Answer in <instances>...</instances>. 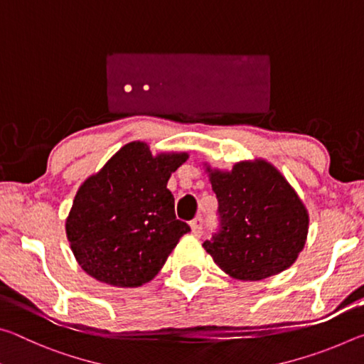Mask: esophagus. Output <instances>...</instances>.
Segmentation results:
<instances>
[{"mask_svg":"<svg viewBox=\"0 0 364 364\" xmlns=\"http://www.w3.org/2000/svg\"><path fill=\"white\" fill-rule=\"evenodd\" d=\"M189 226H191V232H193L194 236L199 237L202 234V218H194L189 223Z\"/></svg>","mask_w":364,"mask_h":364,"instance_id":"esophagus-1","label":"esophagus"}]
</instances>
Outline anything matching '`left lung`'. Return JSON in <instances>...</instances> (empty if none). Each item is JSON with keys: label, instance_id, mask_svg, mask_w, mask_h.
<instances>
[{"label": "left lung", "instance_id": "obj_1", "mask_svg": "<svg viewBox=\"0 0 364 364\" xmlns=\"http://www.w3.org/2000/svg\"><path fill=\"white\" fill-rule=\"evenodd\" d=\"M220 204L221 230L204 249L237 281H262L291 267L305 247L308 210L286 176L262 157L231 170L204 162Z\"/></svg>", "mask_w": 364, "mask_h": 364}]
</instances>
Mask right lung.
Listing matches in <instances>:
<instances>
[{"label":"right lung","mask_w":364,"mask_h":364,"mask_svg":"<svg viewBox=\"0 0 364 364\" xmlns=\"http://www.w3.org/2000/svg\"><path fill=\"white\" fill-rule=\"evenodd\" d=\"M188 157L175 151L154 156L144 141H132L80 184L65 234L86 274L115 287H138L156 278L189 231L176 220L167 188Z\"/></svg>","instance_id":"obj_1"}]
</instances>
